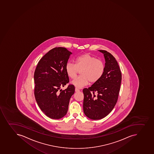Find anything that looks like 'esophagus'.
Instances as JSON below:
<instances>
[{"mask_svg": "<svg viewBox=\"0 0 154 154\" xmlns=\"http://www.w3.org/2000/svg\"><path fill=\"white\" fill-rule=\"evenodd\" d=\"M75 90L76 92H79V91H80V90L78 89L77 88H75Z\"/></svg>", "mask_w": 154, "mask_h": 154, "instance_id": "obj_1", "label": "esophagus"}]
</instances>
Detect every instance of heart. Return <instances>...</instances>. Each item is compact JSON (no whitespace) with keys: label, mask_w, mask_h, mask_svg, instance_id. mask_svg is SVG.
I'll use <instances>...</instances> for the list:
<instances>
[{"label":"heart","mask_w":154,"mask_h":154,"mask_svg":"<svg viewBox=\"0 0 154 154\" xmlns=\"http://www.w3.org/2000/svg\"><path fill=\"white\" fill-rule=\"evenodd\" d=\"M76 64L68 62L65 66L66 74L71 79L75 78L79 70L81 76L72 81V84L76 88H81L88 85L89 82L95 83L102 76L105 65L102 60L97 59L89 53H84L77 58Z\"/></svg>","instance_id":"b5f03b06"}]
</instances>
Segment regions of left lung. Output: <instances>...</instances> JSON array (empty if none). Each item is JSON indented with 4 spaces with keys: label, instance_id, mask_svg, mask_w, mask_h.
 Returning a JSON list of instances; mask_svg holds the SVG:
<instances>
[{
    "label": "left lung",
    "instance_id": "obj_1",
    "mask_svg": "<svg viewBox=\"0 0 154 154\" xmlns=\"http://www.w3.org/2000/svg\"><path fill=\"white\" fill-rule=\"evenodd\" d=\"M99 51L105 60L104 73L98 81L83 90L84 113L92 120L103 119L112 111L117 102L121 84V72L116 59L107 51Z\"/></svg>",
    "mask_w": 154,
    "mask_h": 154
}]
</instances>
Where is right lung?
<instances>
[{"instance_id": "obj_1", "label": "right lung", "mask_w": 154, "mask_h": 154, "mask_svg": "<svg viewBox=\"0 0 154 154\" xmlns=\"http://www.w3.org/2000/svg\"><path fill=\"white\" fill-rule=\"evenodd\" d=\"M72 52L64 47H56L40 60L35 69L34 95L38 106L51 119H59L67 113L69 101L75 87L69 85L65 66Z\"/></svg>"}]
</instances>
